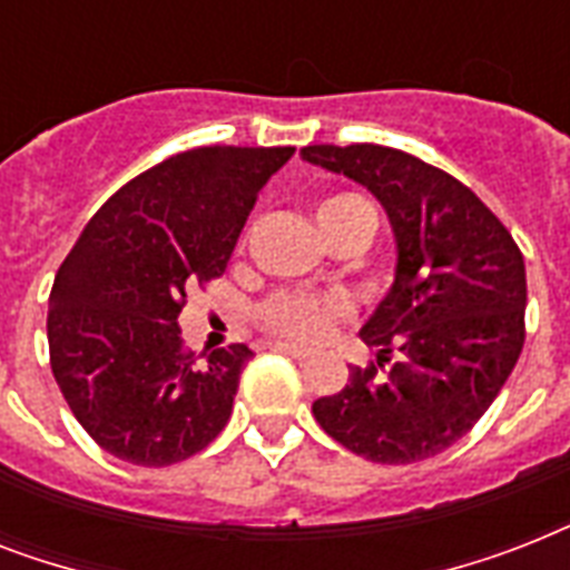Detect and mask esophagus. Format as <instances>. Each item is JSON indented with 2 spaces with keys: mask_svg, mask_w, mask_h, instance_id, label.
Returning <instances> with one entry per match:
<instances>
[{
  "mask_svg": "<svg viewBox=\"0 0 570 570\" xmlns=\"http://www.w3.org/2000/svg\"><path fill=\"white\" fill-rule=\"evenodd\" d=\"M277 352H284V355L295 357V361H307V357L313 355L311 348H304V346H295V343H275Z\"/></svg>",
  "mask_w": 570,
  "mask_h": 570,
  "instance_id": "esophagus-1",
  "label": "esophagus"
}]
</instances>
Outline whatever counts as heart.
Listing matches in <instances>:
<instances>
[{
  "label": "heart",
  "mask_w": 570,
  "mask_h": 570,
  "mask_svg": "<svg viewBox=\"0 0 570 570\" xmlns=\"http://www.w3.org/2000/svg\"><path fill=\"white\" fill-rule=\"evenodd\" d=\"M355 213H373V209H370L364 197L343 191V195L325 197L320 209H316V218H320V224H325ZM259 320L277 334H286V337L320 340L340 320V307L311 298V295H275L259 307Z\"/></svg>",
  "instance_id": "1"
}]
</instances>
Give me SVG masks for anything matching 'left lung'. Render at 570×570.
I'll list each match as a JSON object with an SVG mask.
<instances>
[{
  "mask_svg": "<svg viewBox=\"0 0 570 570\" xmlns=\"http://www.w3.org/2000/svg\"><path fill=\"white\" fill-rule=\"evenodd\" d=\"M302 159L373 191L396 239L393 284L361 328L379 366H352L346 387L313 402V416L379 464L432 459L476 425L521 357V248L464 183L416 156L311 145Z\"/></svg>",
  "mask_w": 570,
  "mask_h": 570,
  "instance_id": "8db88e82",
  "label": "left lung"
}]
</instances>
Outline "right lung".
I'll use <instances>...</instances> for the list:
<instances>
[{
  "label": "right lung",
  "mask_w": 570,
  "mask_h": 570,
  "mask_svg": "<svg viewBox=\"0 0 570 570\" xmlns=\"http://www.w3.org/2000/svg\"><path fill=\"white\" fill-rule=\"evenodd\" d=\"M295 147H197L106 200L49 293V364L102 450L168 468L218 438L248 346L183 348L186 289L222 277L259 189Z\"/></svg>",
  "instance_id": "1"
}]
</instances>
